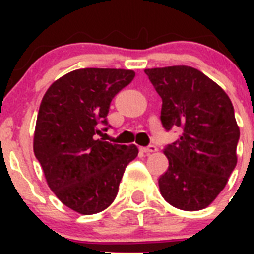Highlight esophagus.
I'll return each instance as SVG.
<instances>
[{
	"instance_id": "obj_1",
	"label": "esophagus",
	"mask_w": 254,
	"mask_h": 254,
	"mask_svg": "<svg viewBox=\"0 0 254 254\" xmlns=\"http://www.w3.org/2000/svg\"><path fill=\"white\" fill-rule=\"evenodd\" d=\"M142 151L143 152H147V154H150V152L158 151V147L155 146V145H149V146H146V147H142Z\"/></svg>"
}]
</instances>
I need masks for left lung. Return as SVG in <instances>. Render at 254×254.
Returning a JSON list of instances; mask_svg holds the SVG:
<instances>
[{
	"label": "left lung",
	"mask_w": 254,
	"mask_h": 254,
	"mask_svg": "<svg viewBox=\"0 0 254 254\" xmlns=\"http://www.w3.org/2000/svg\"><path fill=\"white\" fill-rule=\"evenodd\" d=\"M163 100L160 121L165 131L181 128L164 154L169 167L159 178L164 199L177 208L207 207L224 190L237 165L239 127L225 91L190 66L145 69Z\"/></svg>",
	"instance_id": "obj_1"
}]
</instances>
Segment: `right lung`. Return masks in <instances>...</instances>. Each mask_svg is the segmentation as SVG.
I'll use <instances>...</instances> for the list:
<instances>
[{
	"label": "right lung",
	"instance_id": "right-lung-1",
	"mask_svg": "<svg viewBox=\"0 0 254 254\" xmlns=\"http://www.w3.org/2000/svg\"><path fill=\"white\" fill-rule=\"evenodd\" d=\"M133 77L131 69H75L53 82L40 103L35 158L49 188L78 214L93 215L111 205L126 167L137 156L136 145L98 137L111 127V102Z\"/></svg>",
	"mask_w": 254,
	"mask_h": 254
}]
</instances>
